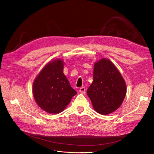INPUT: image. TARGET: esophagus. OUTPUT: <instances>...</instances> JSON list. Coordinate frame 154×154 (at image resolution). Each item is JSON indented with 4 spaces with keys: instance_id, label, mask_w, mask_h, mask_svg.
<instances>
[{
    "instance_id": "34e87169",
    "label": "esophagus",
    "mask_w": 154,
    "mask_h": 154,
    "mask_svg": "<svg viewBox=\"0 0 154 154\" xmlns=\"http://www.w3.org/2000/svg\"><path fill=\"white\" fill-rule=\"evenodd\" d=\"M79 92L81 93L82 94H85V87H82L79 89Z\"/></svg>"
}]
</instances>
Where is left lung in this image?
Listing matches in <instances>:
<instances>
[{"label": "left lung", "mask_w": 154, "mask_h": 154, "mask_svg": "<svg viewBox=\"0 0 154 154\" xmlns=\"http://www.w3.org/2000/svg\"><path fill=\"white\" fill-rule=\"evenodd\" d=\"M127 92V86L116 66L108 58L94 63L93 82L87 90L95 111L109 115L120 107Z\"/></svg>", "instance_id": "left-lung-1"}]
</instances>
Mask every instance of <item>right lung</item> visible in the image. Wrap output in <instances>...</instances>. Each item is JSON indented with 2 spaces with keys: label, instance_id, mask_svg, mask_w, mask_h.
<instances>
[{
  "label": "right lung",
  "instance_id": "add662e5",
  "mask_svg": "<svg viewBox=\"0 0 154 154\" xmlns=\"http://www.w3.org/2000/svg\"><path fill=\"white\" fill-rule=\"evenodd\" d=\"M64 62L55 59L48 63L34 80L32 86L35 102L49 114L62 112L77 92L63 73Z\"/></svg>",
  "mask_w": 154,
  "mask_h": 154
}]
</instances>
